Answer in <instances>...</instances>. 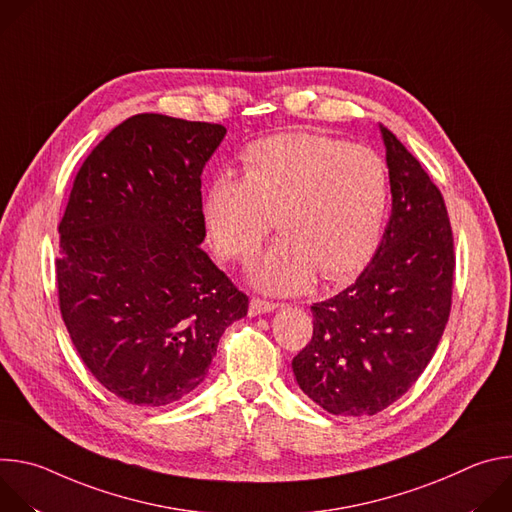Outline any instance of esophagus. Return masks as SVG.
<instances>
[{
  "mask_svg": "<svg viewBox=\"0 0 512 512\" xmlns=\"http://www.w3.org/2000/svg\"><path fill=\"white\" fill-rule=\"evenodd\" d=\"M277 308H279V304H275V302H267V300L253 298L251 304H249V316H261V314L273 312V310H277Z\"/></svg>",
  "mask_w": 512,
  "mask_h": 512,
  "instance_id": "obj_1",
  "label": "esophagus"
}]
</instances>
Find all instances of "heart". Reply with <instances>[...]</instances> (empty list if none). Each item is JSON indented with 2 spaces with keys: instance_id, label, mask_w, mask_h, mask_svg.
<instances>
[{
  "instance_id": "b5f03b06",
  "label": "heart",
  "mask_w": 512,
  "mask_h": 512,
  "mask_svg": "<svg viewBox=\"0 0 512 512\" xmlns=\"http://www.w3.org/2000/svg\"><path fill=\"white\" fill-rule=\"evenodd\" d=\"M243 172L208 184L202 214L216 251L237 261L277 225L283 239L251 267L257 287L294 294L316 273L342 281L375 255L389 208V170L375 150L289 131L251 143Z\"/></svg>"
}]
</instances>
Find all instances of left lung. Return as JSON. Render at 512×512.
Returning <instances> with one entry per match:
<instances>
[{"label":"left lung","mask_w":512,"mask_h":512,"mask_svg":"<svg viewBox=\"0 0 512 512\" xmlns=\"http://www.w3.org/2000/svg\"><path fill=\"white\" fill-rule=\"evenodd\" d=\"M393 208L371 263L312 306L314 336L291 360L300 389L332 415H375L429 364L452 308L454 235L442 192L381 125Z\"/></svg>","instance_id":"left-lung-1"}]
</instances>
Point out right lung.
<instances>
[{
	"mask_svg": "<svg viewBox=\"0 0 512 512\" xmlns=\"http://www.w3.org/2000/svg\"><path fill=\"white\" fill-rule=\"evenodd\" d=\"M227 129L141 113L83 162L58 225V306L93 377L164 407L206 377L249 298L200 249V176Z\"/></svg>",
	"mask_w": 512,
	"mask_h": 512,
	"instance_id": "obj_1",
	"label": "right lung"
}]
</instances>
